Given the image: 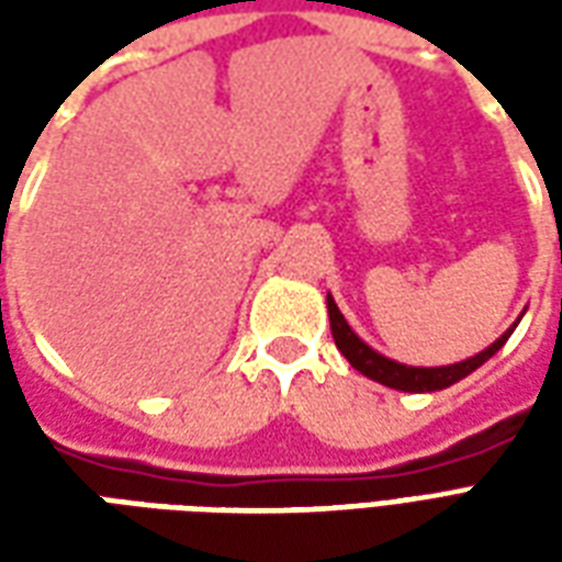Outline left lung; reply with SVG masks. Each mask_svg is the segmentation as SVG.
Listing matches in <instances>:
<instances>
[{"label": "left lung", "mask_w": 562, "mask_h": 562, "mask_svg": "<svg viewBox=\"0 0 562 562\" xmlns=\"http://www.w3.org/2000/svg\"><path fill=\"white\" fill-rule=\"evenodd\" d=\"M328 316H330V334H334V342H337V349H340L346 358H349V364L358 370V373H364L367 379H373V382H382V385H389V389L397 391H415V394H422V391H442L448 385H454L463 376H470L472 370H479V367L487 361V358H494L499 349H503V342L512 337V330L515 325L499 337L496 342H491L484 352H479L475 358H467V361H460V364H448V367H406L397 364V361H389L385 355L373 352L370 346H367L358 334H355L349 325H346V318L334 304V297L328 294Z\"/></svg>", "instance_id": "8db88e82"}]
</instances>
